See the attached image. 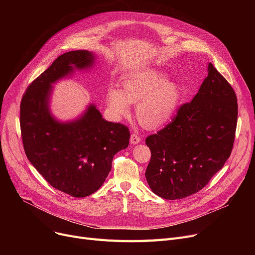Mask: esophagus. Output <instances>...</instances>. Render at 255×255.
Returning a JSON list of instances; mask_svg holds the SVG:
<instances>
[{"instance_id": "obj_1", "label": "esophagus", "mask_w": 255, "mask_h": 255, "mask_svg": "<svg viewBox=\"0 0 255 255\" xmlns=\"http://www.w3.org/2000/svg\"><path fill=\"white\" fill-rule=\"evenodd\" d=\"M140 137L138 136V134H136V133H132L131 136H130V142L131 144H137L138 142H140Z\"/></svg>"}]
</instances>
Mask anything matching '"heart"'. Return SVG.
I'll list each match as a JSON object with an SVG mask.
<instances>
[{"instance_id":"heart-1","label":"heart","mask_w":255,"mask_h":255,"mask_svg":"<svg viewBox=\"0 0 255 255\" xmlns=\"http://www.w3.org/2000/svg\"><path fill=\"white\" fill-rule=\"evenodd\" d=\"M182 99L178 83L159 70L133 74L123 83V92L113 87L107 94V103L117 116H126L129 104H137L136 115L142 126L157 129L168 124L175 117Z\"/></svg>"}]
</instances>
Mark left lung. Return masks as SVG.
Masks as SVG:
<instances>
[{
    "mask_svg": "<svg viewBox=\"0 0 255 255\" xmlns=\"http://www.w3.org/2000/svg\"><path fill=\"white\" fill-rule=\"evenodd\" d=\"M237 119L236 93L209 63L208 76L192 101L145 139L152 154L145 170L151 190L170 200L202 190L231 156Z\"/></svg>",
    "mask_w": 255,
    "mask_h": 255,
    "instance_id": "1",
    "label": "left lung"
}]
</instances>
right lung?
Returning <instances> with one entry per match:
<instances>
[{
  "label": "right lung",
  "instance_id": "1",
  "mask_svg": "<svg viewBox=\"0 0 255 255\" xmlns=\"http://www.w3.org/2000/svg\"><path fill=\"white\" fill-rule=\"evenodd\" d=\"M88 50L63 53L26 89L20 103L23 149L32 165L52 187L73 197L97 191L112 169L114 156L129 144V129L102 118L95 104L68 122L52 116V85L95 63Z\"/></svg>",
  "mask_w": 255,
  "mask_h": 255
}]
</instances>
